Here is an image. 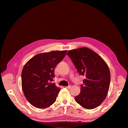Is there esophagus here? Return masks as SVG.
<instances>
[{
  "label": "esophagus",
  "mask_w": 128,
  "mask_h": 128,
  "mask_svg": "<svg viewBox=\"0 0 128 128\" xmlns=\"http://www.w3.org/2000/svg\"><path fill=\"white\" fill-rule=\"evenodd\" d=\"M66 88H68V89L70 88H71V85H69V86H66Z\"/></svg>",
  "instance_id": "1"
}]
</instances>
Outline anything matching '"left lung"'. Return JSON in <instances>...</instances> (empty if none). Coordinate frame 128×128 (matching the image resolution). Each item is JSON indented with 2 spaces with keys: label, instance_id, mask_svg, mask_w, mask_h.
<instances>
[{
  "label": "left lung",
  "instance_id": "8db88e82",
  "mask_svg": "<svg viewBox=\"0 0 128 128\" xmlns=\"http://www.w3.org/2000/svg\"><path fill=\"white\" fill-rule=\"evenodd\" d=\"M67 55L79 74L85 78L80 85V93L75 97L76 102L86 109L96 108L104 101L109 90L108 66L96 52L86 47L70 50Z\"/></svg>",
  "mask_w": 128,
  "mask_h": 128
}]
</instances>
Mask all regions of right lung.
Returning a JSON list of instances; mask_svg holds the SVG:
<instances>
[{
    "label": "right lung",
    "mask_w": 128,
    "mask_h": 128,
    "mask_svg": "<svg viewBox=\"0 0 128 128\" xmlns=\"http://www.w3.org/2000/svg\"><path fill=\"white\" fill-rule=\"evenodd\" d=\"M67 50L52 51L36 55L24 65L22 87L27 100L38 108H45L56 102L60 89L52 83L54 68L64 58Z\"/></svg>",
    "instance_id": "1"
}]
</instances>
